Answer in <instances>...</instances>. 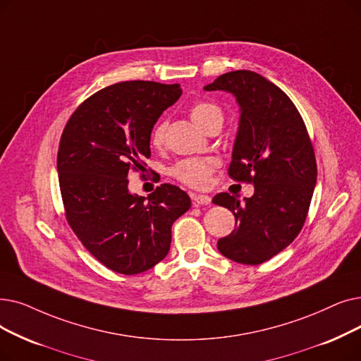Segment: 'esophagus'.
<instances>
[{"label":"esophagus","mask_w":361,"mask_h":361,"mask_svg":"<svg viewBox=\"0 0 361 361\" xmlns=\"http://www.w3.org/2000/svg\"><path fill=\"white\" fill-rule=\"evenodd\" d=\"M192 199H193L195 207L208 205V203H211V197L208 195H192Z\"/></svg>","instance_id":"1"}]
</instances>
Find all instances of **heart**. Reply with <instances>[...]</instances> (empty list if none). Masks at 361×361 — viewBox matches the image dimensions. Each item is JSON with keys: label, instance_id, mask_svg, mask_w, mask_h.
Masks as SVG:
<instances>
[{"label": "heart", "instance_id": "b5f03b06", "mask_svg": "<svg viewBox=\"0 0 361 361\" xmlns=\"http://www.w3.org/2000/svg\"><path fill=\"white\" fill-rule=\"evenodd\" d=\"M190 118L197 125L199 128L205 130L209 123L215 121L223 122V111L221 107L209 103V102H199L192 106ZM166 133V121H161L152 131V143L153 146L159 147ZM218 162L212 158H190L180 161L174 168L171 169V174L174 176L181 183L195 187V189H205L211 181V176L216 168Z\"/></svg>", "mask_w": 361, "mask_h": 361}]
</instances>
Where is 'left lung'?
Masks as SVG:
<instances>
[{
  "instance_id": "8db88e82",
  "label": "left lung",
  "mask_w": 361,
  "mask_h": 361,
  "mask_svg": "<svg viewBox=\"0 0 361 361\" xmlns=\"http://www.w3.org/2000/svg\"><path fill=\"white\" fill-rule=\"evenodd\" d=\"M203 90L236 99L240 119L228 174L255 189L243 203L228 193L214 196L236 218L216 246L231 261L258 265L289 246L304 226L317 181L314 150L292 100L259 73L228 72Z\"/></svg>"
}]
</instances>
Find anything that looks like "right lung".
Here are the masks:
<instances>
[{
    "mask_svg": "<svg viewBox=\"0 0 361 361\" xmlns=\"http://www.w3.org/2000/svg\"><path fill=\"white\" fill-rule=\"evenodd\" d=\"M178 84L128 81L92 94L60 138L57 172L68 223L107 269L143 273L169 252L171 227L192 200L161 184L147 197L128 190L130 169L150 158L156 121L180 96Z\"/></svg>",
    "mask_w": 361,
    "mask_h": 361,
    "instance_id": "obj_1",
    "label": "right lung"
}]
</instances>
